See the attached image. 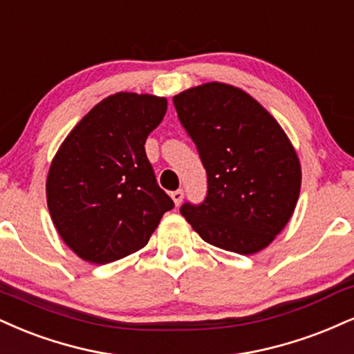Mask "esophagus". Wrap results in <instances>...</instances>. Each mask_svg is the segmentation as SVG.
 I'll return each instance as SVG.
<instances>
[{
	"mask_svg": "<svg viewBox=\"0 0 354 354\" xmlns=\"http://www.w3.org/2000/svg\"><path fill=\"white\" fill-rule=\"evenodd\" d=\"M183 196H185L183 189H176V191H173V193H171V198H173V201H174V204H176V206H180V203L183 201Z\"/></svg>",
	"mask_w": 354,
	"mask_h": 354,
	"instance_id": "obj_1",
	"label": "esophagus"
}]
</instances>
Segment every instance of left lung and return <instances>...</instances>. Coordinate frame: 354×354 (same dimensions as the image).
I'll return each mask as SVG.
<instances>
[{"instance_id": "8db88e82", "label": "left lung", "mask_w": 354, "mask_h": 354, "mask_svg": "<svg viewBox=\"0 0 354 354\" xmlns=\"http://www.w3.org/2000/svg\"><path fill=\"white\" fill-rule=\"evenodd\" d=\"M206 169V198L180 212L207 244L255 254L274 241L300 194L299 156L275 118L241 88L211 82L173 97Z\"/></svg>"}]
</instances>
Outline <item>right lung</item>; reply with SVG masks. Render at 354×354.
<instances>
[{
	"mask_svg": "<svg viewBox=\"0 0 354 354\" xmlns=\"http://www.w3.org/2000/svg\"><path fill=\"white\" fill-rule=\"evenodd\" d=\"M166 99L118 92L97 104L50 165L48 207L62 241L84 261L109 263L147 245L174 203L156 183L145 142Z\"/></svg>",
	"mask_w": 354,
	"mask_h": 354,
	"instance_id": "right-lung-1",
	"label": "right lung"
}]
</instances>
